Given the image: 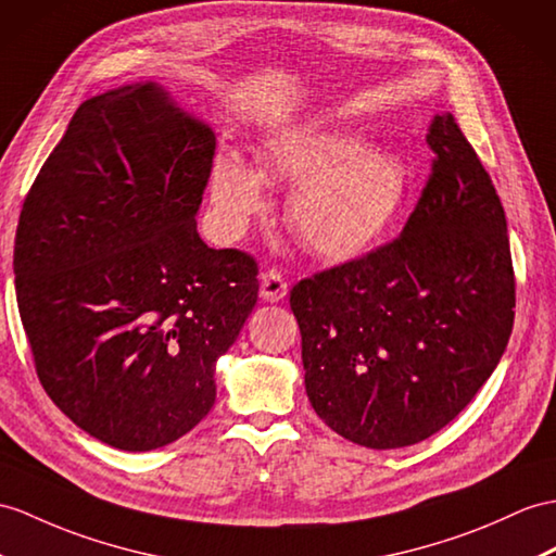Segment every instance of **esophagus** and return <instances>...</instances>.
Wrapping results in <instances>:
<instances>
[{
    "label": "esophagus",
    "mask_w": 556,
    "mask_h": 556,
    "mask_svg": "<svg viewBox=\"0 0 556 556\" xmlns=\"http://www.w3.org/2000/svg\"><path fill=\"white\" fill-rule=\"evenodd\" d=\"M260 294L264 302H280L288 294V282L278 268H268L266 274H262Z\"/></svg>",
    "instance_id": "obj_1"
}]
</instances>
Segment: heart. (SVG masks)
Masks as SVG:
<instances>
[{"label": "heart", "instance_id": "obj_1", "mask_svg": "<svg viewBox=\"0 0 556 556\" xmlns=\"http://www.w3.org/2000/svg\"><path fill=\"white\" fill-rule=\"evenodd\" d=\"M262 176L294 188L286 212L292 233L330 262L368 254L396 224L408 188V174L394 155L370 151L354 134L337 129L268 141ZM262 176L236 155L216 157L210 198L228 236H240L264 210Z\"/></svg>", "mask_w": 556, "mask_h": 556}]
</instances>
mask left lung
I'll list each match as a JSON object with an SVG mask.
<instances>
[{
  "instance_id": "left-lung-1",
  "label": "left lung",
  "mask_w": 556,
  "mask_h": 556,
  "mask_svg": "<svg viewBox=\"0 0 556 556\" xmlns=\"http://www.w3.org/2000/svg\"><path fill=\"white\" fill-rule=\"evenodd\" d=\"M429 181L399 238L296 282L306 396L337 434L403 448L467 408L514 325L507 219L451 113L431 119Z\"/></svg>"
}]
</instances>
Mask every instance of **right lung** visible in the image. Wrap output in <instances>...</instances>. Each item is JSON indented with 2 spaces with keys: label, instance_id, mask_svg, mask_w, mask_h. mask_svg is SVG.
I'll list each match as a JSON object with an SVG mask.
<instances>
[{
  "label": "right lung",
  "instance_id": "obj_1",
  "mask_svg": "<svg viewBox=\"0 0 556 556\" xmlns=\"http://www.w3.org/2000/svg\"><path fill=\"white\" fill-rule=\"evenodd\" d=\"M216 137L155 83L77 108L23 202L16 300L49 399L119 451L188 434L256 304V262L195 214Z\"/></svg>",
  "mask_w": 556,
  "mask_h": 556
}]
</instances>
